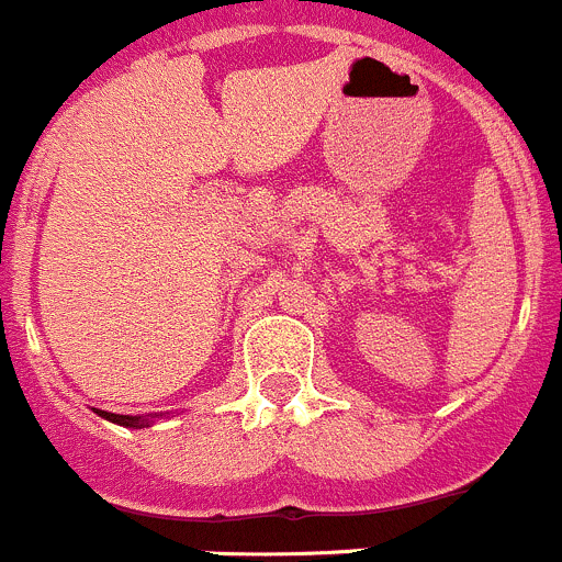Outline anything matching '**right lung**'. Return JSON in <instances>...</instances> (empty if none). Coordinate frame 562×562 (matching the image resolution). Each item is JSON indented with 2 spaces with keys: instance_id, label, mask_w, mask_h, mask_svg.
<instances>
[{
  "instance_id": "add662e5",
  "label": "right lung",
  "mask_w": 562,
  "mask_h": 562,
  "mask_svg": "<svg viewBox=\"0 0 562 562\" xmlns=\"http://www.w3.org/2000/svg\"><path fill=\"white\" fill-rule=\"evenodd\" d=\"M98 415H103V418L111 420V424L127 426V429H144V426H149V418H142V415H114V413H103V409H100Z\"/></svg>"
}]
</instances>
